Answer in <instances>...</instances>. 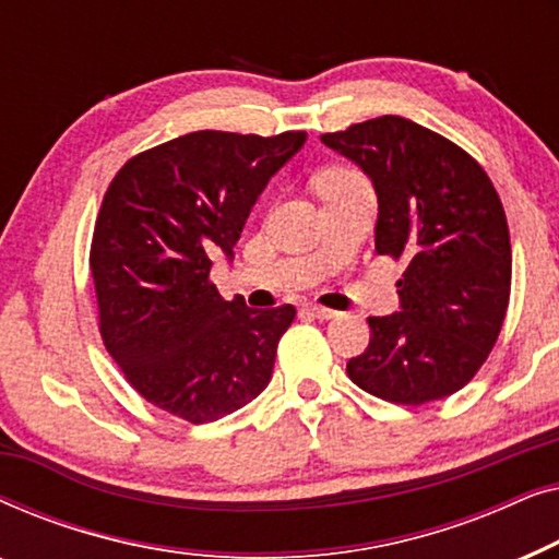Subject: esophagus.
I'll use <instances>...</instances> for the list:
<instances>
[{
  "label": "esophagus",
  "mask_w": 559,
  "mask_h": 559,
  "mask_svg": "<svg viewBox=\"0 0 559 559\" xmlns=\"http://www.w3.org/2000/svg\"><path fill=\"white\" fill-rule=\"evenodd\" d=\"M302 310L308 312V316L318 318V320H331V318L338 316V312H335V310H331V308H320V305H305Z\"/></svg>",
  "instance_id": "obj_1"
}]
</instances>
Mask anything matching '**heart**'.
<instances>
[{
	"label": "heart",
	"instance_id": "obj_1",
	"mask_svg": "<svg viewBox=\"0 0 559 559\" xmlns=\"http://www.w3.org/2000/svg\"><path fill=\"white\" fill-rule=\"evenodd\" d=\"M316 186H318V193L323 195V193H333V190L364 186V178H361V173L354 170V167L335 165V167H328V170L318 175Z\"/></svg>",
	"mask_w": 559,
	"mask_h": 559
}]
</instances>
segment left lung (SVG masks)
Wrapping results in <instances>:
<instances>
[{"mask_svg": "<svg viewBox=\"0 0 559 559\" xmlns=\"http://www.w3.org/2000/svg\"><path fill=\"white\" fill-rule=\"evenodd\" d=\"M320 140L369 175L377 251L407 264L400 312L369 318L350 381L415 407L455 394L491 354L509 308L511 241L493 182L457 144L392 114Z\"/></svg>", "mask_w": 559, "mask_h": 559, "instance_id": "left-lung-1", "label": "left lung"}]
</instances>
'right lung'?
Listing matches in <instances>:
<instances>
[{"label": "right lung", "mask_w": 559, "mask_h": 559, "mask_svg": "<svg viewBox=\"0 0 559 559\" xmlns=\"http://www.w3.org/2000/svg\"><path fill=\"white\" fill-rule=\"evenodd\" d=\"M302 142L203 129L127 159L106 188L88 257L98 331L155 407L213 423L270 384L295 308L224 300L211 257H234L251 205Z\"/></svg>", "instance_id": "obj_1"}]
</instances>
